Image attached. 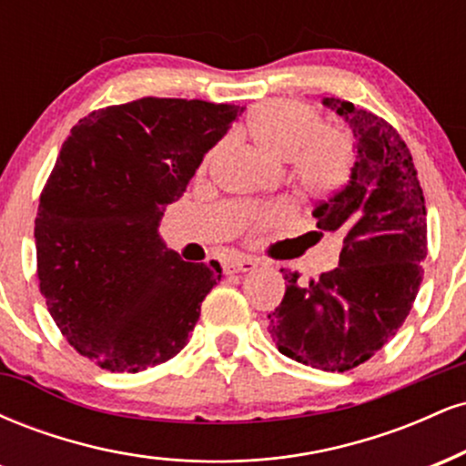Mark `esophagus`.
Segmentation results:
<instances>
[{"instance_id":"esophagus-1","label":"esophagus","mask_w":466,"mask_h":466,"mask_svg":"<svg viewBox=\"0 0 466 466\" xmlns=\"http://www.w3.org/2000/svg\"><path fill=\"white\" fill-rule=\"evenodd\" d=\"M226 269L228 271H251V269H256V260L240 256V258L229 260V263L226 265Z\"/></svg>"}]
</instances>
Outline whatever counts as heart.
Returning a JSON list of instances; mask_svg holds the SVG:
<instances>
[{"instance_id":"heart-1","label":"heart","mask_w":466,"mask_h":466,"mask_svg":"<svg viewBox=\"0 0 466 466\" xmlns=\"http://www.w3.org/2000/svg\"><path fill=\"white\" fill-rule=\"evenodd\" d=\"M313 106L293 100H271L256 106L245 122V133L265 155L285 159L289 181L304 197H324L344 184L350 173L355 147L350 136L337 127L319 125ZM291 217L287 201L256 210L249 232L260 234Z\"/></svg>"}]
</instances>
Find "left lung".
I'll return each instance as SVG.
<instances>
[{
    "mask_svg": "<svg viewBox=\"0 0 466 466\" xmlns=\"http://www.w3.org/2000/svg\"><path fill=\"white\" fill-rule=\"evenodd\" d=\"M322 103L357 140L349 184L313 210L318 228L339 234L344 248L339 265L307 285L298 271H285V298L267 318L282 355L346 372L381 350L408 318L427 258V210L397 129L346 100Z\"/></svg>",
    "mask_w": 466,
    "mask_h": 466,
    "instance_id": "left-lung-1",
    "label": "left lung"
}]
</instances>
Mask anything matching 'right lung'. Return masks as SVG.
Returning <instances> with one entry per match:
<instances>
[{
    "instance_id": "obj_1",
    "label": "right lung",
    "mask_w": 466,
    "mask_h": 466,
    "mask_svg": "<svg viewBox=\"0 0 466 466\" xmlns=\"http://www.w3.org/2000/svg\"><path fill=\"white\" fill-rule=\"evenodd\" d=\"M238 105L142 98L78 122L39 199L36 276L47 311L80 355L140 372L184 349L221 267L186 263L159 238Z\"/></svg>"
}]
</instances>
